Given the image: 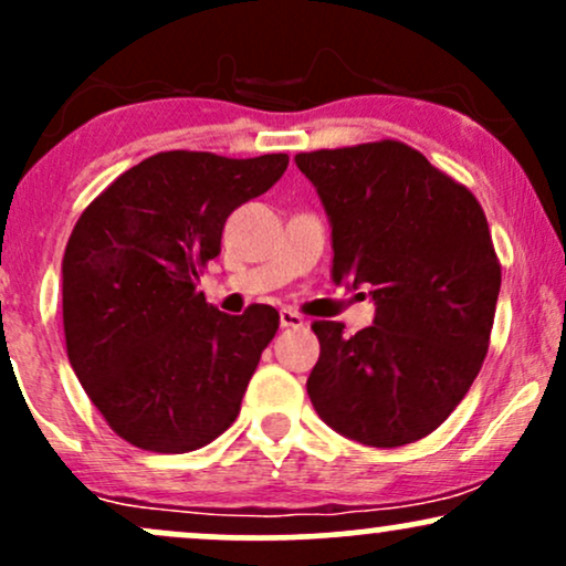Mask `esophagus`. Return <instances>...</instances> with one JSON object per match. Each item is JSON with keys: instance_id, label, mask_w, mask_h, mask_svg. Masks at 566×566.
<instances>
[{"instance_id": "34e87169", "label": "esophagus", "mask_w": 566, "mask_h": 566, "mask_svg": "<svg viewBox=\"0 0 566 566\" xmlns=\"http://www.w3.org/2000/svg\"><path fill=\"white\" fill-rule=\"evenodd\" d=\"M279 324L282 327H303V316L292 308H282L279 311Z\"/></svg>"}]
</instances>
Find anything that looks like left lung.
Segmentation results:
<instances>
[{
  "instance_id": "1",
  "label": "left lung",
  "mask_w": 566,
  "mask_h": 566,
  "mask_svg": "<svg viewBox=\"0 0 566 566\" xmlns=\"http://www.w3.org/2000/svg\"><path fill=\"white\" fill-rule=\"evenodd\" d=\"M333 223V279L369 284L373 327L314 322L319 418L367 447L428 437L490 348L500 261L479 199L401 140L297 154Z\"/></svg>"
}]
</instances>
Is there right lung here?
<instances>
[{
  "mask_svg": "<svg viewBox=\"0 0 566 566\" xmlns=\"http://www.w3.org/2000/svg\"><path fill=\"white\" fill-rule=\"evenodd\" d=\"M287 165V154L161 151L76 220L63 255L69 361L108 428L138 450H199L237 420L279 314L263 303L223 314L197 279L220 255L226 218Z\"/></svg>",
  "mask_w": 566,
  "mask_h": 566,
  "instance_id": "right-lung-1",
  "label": "right lung"
}]
</instances>
